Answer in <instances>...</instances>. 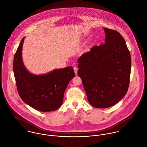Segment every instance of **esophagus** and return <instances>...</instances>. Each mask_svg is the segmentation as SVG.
Here are the masks:
<instances>
[{
	"mask_svg": "<svg viewBox=\"0 0 147 147\" xmlns=\"http://www.w3.org/2000/svg\"><path fill=\"white\" fill-rule=\"evenodd\" d=\"M74 72H75V74L77 75V74H78V67L76 66H74Z\"/></svg>",
	"mask_w": 147,
	"mask_h": 147,
	"instance_id": "obj_1",
	"label": "esophagus"
}]
</instances>
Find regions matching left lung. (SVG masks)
Returning <instances> with one entry per match:
<instances>
[{"mask_svg":"<svg viewBox=\"0 0 147 147\" xmlns=\"http://www.w3.org/2000/svg\"><path fill=\"white\" fill-rule=\"evenodd\" d=\"M105 43L94 46L78 59L88 100L96 108L116 104L126 95L131 74V55L122 35L104 28Z\"/></svg>","mask_w":147,"mask_h":147,"instance_id":"left-lung-1","label":"left lung"}]
</instances>
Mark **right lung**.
<instances>
[{
	"label": "right lung",
	"mask_w": 147,
	"mask_h": 147,
	"mask_svg": "<svg viewBox=\"0 0 147 147\" xmlns=\"http://www.w3.org/2000/svg\"><path fill=\"white\" fill-rule=\"evenodd\" d=\"M25 37L14 55L13 72L18 93L26 104L38 111L56 110L62 104L64 91L75 76L72 67L55 69L46 75L29 72L22 61V47Z\"/></svg>",
	"instance_id": "1"
}]
</instances>
